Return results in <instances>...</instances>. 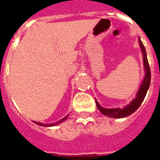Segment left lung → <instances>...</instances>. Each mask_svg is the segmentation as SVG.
Wrapping results in <instances>:
<instances>
[{
	"instance_id": "8db88e82",
	"label": "left lung",
	"mask_w": 160,
	"mask_h": 160,
	"mask_svg": "<svg viewBox=\"0 0 160 160\" xmlns=\"http://www.w3.org/2000/svg\"><path fill=\"white\" fill-rule=\"evenodd\" d=\"M138 43H139V46H140L141 50H142L143 68L144 71H145V76H144L143 80L141 83L140 87L138 89L135 98L130 102V104L124 107L123 108H104V107H101L99 105V103L98 102L97 100L95 99L96 105H97L98 111L106 116L116 118H125V117L129 116V115H131V114L135 112L138 107H140L144 98L146 96L147 92H148V89H149L150 83H151V70H150V66L149 64H148V58H147L146 49H145L142 42H141L140 38H138Z\"/></svg>"
}]
</instances>
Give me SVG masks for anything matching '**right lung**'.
<instances>
[{
  "label": "right lung",
  "mask_w": 160,
  "mask_h": 160,
  "mask_svg": "<svg viewBox=\"0 0 160 160\" xmlns=\"http://www.w3.org/2000/svg\"><path fill=\"white\" fill-rule=\"evenodd\" d=\"M68 116H69V114H67L66 116H65L64 118H62L61 120H59V121H58V122H53V123H49V124H46V123H42V122H36V121H32V122H34V123L38 124V125L39 126H42V127H53V126H57L58 125V124L62 123V122H64L65 120L67 119Z\"/></svg>",
  "instance_id": "add662e5"
}]
</instances>
